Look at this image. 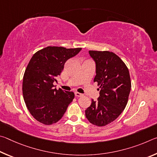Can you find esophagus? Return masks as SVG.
Listing matches in <instances>:
<instances>
[{"mask_svg":"<svg viewBox=\"0 0 157 157\" xmlns=\"http://www.w3.org/2000/svg\"><path fill=\"white\" fill-rule=\"evenodd\" d=\"M75 95L76 97H81V96H82V95H83L82 94H80V93H78V92H75Z\"/></svg>","mask_w":157,"mask_h":157,"instance_id":"obj_1","label":"esophagus"}]
</instances>
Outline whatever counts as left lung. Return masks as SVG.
Masks as SVG:
<instances>
[{
	"mask_svg": "<svg viewBox=\"0 0 157 157\" xmlns=\"http://www.w3.org/2000/svg\"><path fill=\"white\" fill-rule=\"evenodd\" d=\"M95 62L96 75L94 82L100 86L97 101L85 110L90 123L102 127L111 123L121 115L128 102L131 79L125 63L118 55L109 51L89 50Z\"/></svg>",
	"mask_w": 157,
	"mask_h": 157,
	"instance_id": "obj_1",
	"label": "left lung"
}]
</instances>
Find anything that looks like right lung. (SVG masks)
Wrapping results in <instances>:
<instances>
[{"label":"right lung","instance_id":"add662e5","mask_svg":"<svg viewBox=\"0 0 157 157\" xmlns=\"http://www.w3.org/2000/svg\"><path fill=\"white\" fill-rule=\"evenodd\" d=\"M82 50L48 46L34 53L23 78V99L31 115L46 125L62 118L75 94L54 88L64 63Z\"/></svg>","mask_w":157,"mask_h":157}]
</instances>
